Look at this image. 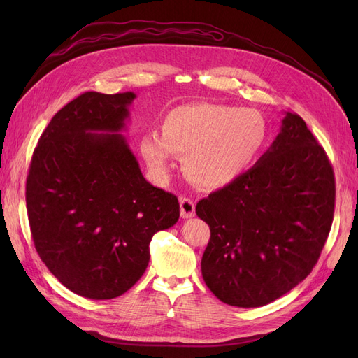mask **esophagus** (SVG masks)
I'll return each mask as SVG.
<instances>
[{
	"label": "esophagus",
	"mask_w": 358,
	"mask_h": 358,
	"mask_svg": "<svg viewBox=\"0 0 358 358\" xmlns=\"http://www.w3.org/2000/svg\"><path fill=\"white\" fill-rule=\"evenodd\" d=\"M196 213V203H194L188 197H182L180 199V216L183 220L191 218Z\"/></svg>",
	"instance_id": "1"
}]
</instances>
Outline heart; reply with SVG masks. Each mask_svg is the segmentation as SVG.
Instances as JSON below:
<instances>
[{"mask_svg": "<svg viewBox=\"0 0 358 358\" xmlns=\"http://www.w3.org/2000/svg\"><path fill=\"white\" fill-rule=\"evenodd\" d=\"M266 117L255 109L197 103L170 110L158 131L140 138V150L158 176H166L175 155H185L183 169L203 188H222L243 176L267 145Z\"/></svg>", "mask_w": 358, "mask_h": 358, "instance_id": "1", "label": "heart"}]
</instances>
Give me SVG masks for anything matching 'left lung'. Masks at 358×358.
<instances>
[{"label": "left lung", "instance_id": "8db88e82", "mask_svg": "<svg viewBox=\"0 0 358 358\" xmlns=\"http://www.w3.org/2000/svg\"><path fill=\"white\" fill-rule=\"evenodd\" d=\"M330 161L306 122L285 112L255 166L197 203L210 241L206 285L221 301L259 308L282 297L317 264L334 212Z\"/></svg>", "mask_w": 358, "mask_h": 358}]
</instances>
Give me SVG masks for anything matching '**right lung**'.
I'll use <instances>...</instances> for the list:
<instances>
[{"label": "right lung", "mask_w": 358, "mask_h": 358, "mask_svg": "<svg viewBox=\"0 0 358 358\" xmlns=\"http://www.w3.org/2000/svg\"><path fill=\"white\" fill-rule=\"evenodd\" d=\"M134 92H85L52 117L32 154L27 210L37 252L70 291L122 296L149 264V243L179 220V201L155 188L121 131Z\"/></svg>", "instance_id": "right-lung-1"}]
</instances>
